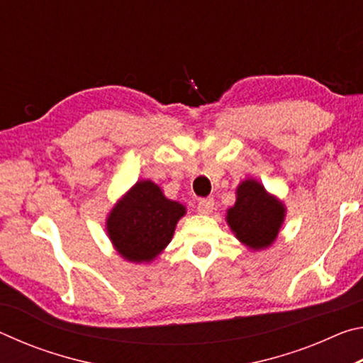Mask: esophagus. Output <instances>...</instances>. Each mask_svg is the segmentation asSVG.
<instances>
[{"instance_id": "obj_1", "label": "esophagus", "mask_w": 363, "mask_h": 363, "mask_svg": "<svg viewBox=\"0 0 363 363\" xmlns=\"http://www.w3.org/2000/svg\"><path fill=\"white\" fill-rule=\"evenodd\" d=\"M196 208H199V211L201 214H210L214 210V199H211V196H208V199H200Z\"/></svg>"}]
</instances>
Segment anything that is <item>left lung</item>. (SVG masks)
<instances>
[{"label": "left lung", "instance_id": "obj_1", "mask_svg": "<svg viewBox=\"0 0 363 363\" xmlns=\"http://www.w3.org/2000/svg\"><path fill=\"white\" fill-rule=\"evenodd\" d=\"M284 205L269 196L259 182L245 181L237 190V201L227 211V223L247 247L261 250L277 237L284 223Z\"/></svg>", "mask_w": 363, "mask_h": 363}]
</instances>
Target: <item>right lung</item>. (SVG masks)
Returning a JSON list of instances; mask_svg holds the SVG:
<instances>
[{
	"instance_id": "obj_1",
	"label": "right lung",
	"mask_w": 363,
	"mask_h": 363,
	"mask_svg": "<svg viewBox=\"0 0 363 363\" xmlns=\"http://www.w3.org/2000/svg\"><path fill=\"white\" fill-rule=\"evenodd\" d=\"M184 213L186 208L168 200L157 184L140 181L110 213V240L126 259L152 261L171 242Z\"/></svg>"
}]
</instances>
